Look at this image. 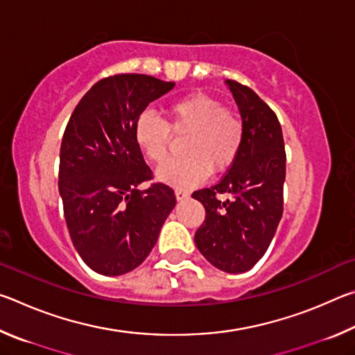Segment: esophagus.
<instances>
[{
  "label": "esophagus",
  "mask_w": 355,
  "mask_h": 355,
  "mask_svg": "<svg viewBox=\"0 0 355 355\" xmlns=\"http://www.w3.org/2000/svg\"><path fill=\"white\" fill-rule=\"evenodd\" d=\"M175 197H177V200H186L189 197V192L182 189V188H177L175 189Z\"/></svg>",
  "instance_id": "obj_1"
}]
</instances>
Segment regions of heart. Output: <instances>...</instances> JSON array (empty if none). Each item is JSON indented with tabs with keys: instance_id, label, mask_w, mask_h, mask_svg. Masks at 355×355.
I'll return each mask as SVG.
<instances>
[{
	"instance_id": "obj_1",
	"label": "heart",
	"mask_w": 355,
	"mask_h": 355,
	"mask_svg": "<svg viewBox=\"0 0 355 355\" xmlns=\"http://www.w3.org/2000/svg\"><path fill=\"white\" fill-rule=\"evenodd\" d=\"M167 123L152 111L142 112L135 125V142L153 164L164 163L169 153L171 128L189 135L182 159L169 161L156 171V178L177 188H192L211 173L224 172L236 159L244 142V123L207 94H189L166 106Z\"/></svg>"
}]
</instances>
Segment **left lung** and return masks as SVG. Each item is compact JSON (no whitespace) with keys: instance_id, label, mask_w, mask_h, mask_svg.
<instances>
[{"instance_id":"obj_1","label":"left lung","mask_w":355,"mask_h":355,"mask_svg":"<svg viewBox=\"0 0 355 355\" xmlns=\"http://www.w3.org/2000/svg\"><path fill=\"white\" fill-rule=\"evenodd\" d=\"M244 123V142L219 183L196 191L205 220L196 232L200 254L220 271L238 274L264 255L284 213L285 144L279 119L250 87L225 80ZM218 193H230L222 202Z\"/></svg>"}]
</instances>
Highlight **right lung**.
Here are the masks:
<instances>
[{
	"label": "right lung",
	"mask_w": 355,
	"mask_h": 355,
	"mask_svg": "<svg viewBox=\"0 0 355 355\" xmlns=\"http://www.w3.org/2000/svg\"><path fill=\"white\" fill-rule=\"evenodd\" d=\"M175 83L125 73L105 78L76 105L59 155V194L75 249L92 271L122 275L146 260L175 194L163 183L139 189L152 171L135 142L142 111Z\"/></svg>",
	"instance_id": "1"
}]
</instances>
